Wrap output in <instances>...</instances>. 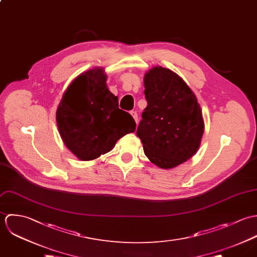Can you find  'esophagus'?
Returning <instances> with one entry per match:
<instances>
[{
	"label": "esophagus",
	"instance_id": "1",
	"mask_svg": "<svg viewBox=\"0 0 257 257\" xmlns=\"http://www.w3.org/2000/svg\"><path fill=\"white\" fill-rule=\"evenodd\" d=\"M130 114H131V115H132V117L134 118L135 122H136V123H138V114H137V112H136V111H131V112H130Z\"/></svg>",
	"mask_w": 257,
	"mask_h": 257
}]
</instances>
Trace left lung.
Wrapping results in <instances>:
<instances>
[{"label": "left lung", "mask_w": 257, "mask_h": 257, "mask_svg": "<svg viewBox=\"0 0 257 257\" xmlns=\"http://www.w3.org/2000/svg\"><path fill=\"white\" fill-rule=\"evenodd\" d=\"M147 107L137 128L147 158L171 169L196 154L204 134V120L197 97L175 72L154 67L145 74Z\"/></svg>", "instance_id": "8db88e82"}]
</instances>
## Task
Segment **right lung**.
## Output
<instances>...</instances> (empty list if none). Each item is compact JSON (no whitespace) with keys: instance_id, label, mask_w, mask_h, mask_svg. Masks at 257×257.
<instances>
[{"instance_id":"obj_1","label":"right lung","mask_w":257,"mask_h":257,"mask_svg":"<svg viewBox=\"0 0 257 257\" xmlns=\"http://www.w3.org/2000/svg\"><path fill=\"white\" fill-rule=\"evenodd\" d=\"M56 122L66 147L82 161L111 151L121 137L136 130L133 117L119 108L118 97L108 90L102 68L72 81L57 107Z\"/></svg>"}]
</instances>
